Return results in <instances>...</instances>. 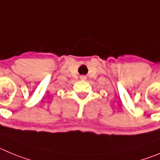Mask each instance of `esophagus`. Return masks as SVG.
Instances as JSON below:
<instances>
[{"label": "esophagus", "instance_id": "1", "mask_svg": "<svg viewBox=\"0 0 160 160\" xmlns=\"http://www.w3.org/2000/svg\"><path fill=\"white\" fill-rule=\"evenodd\" d=\"M80 78H81L82 80H86V76H81V77H80Z\"/></svg>", "mask_w": 160, "mask_h": 160}]
</instances>
